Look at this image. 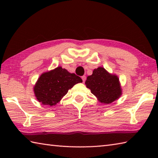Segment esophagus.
Returning a JSON list of instances; mask_svg holds the SVG:
<instances>
[{
    "instance_id": "34e87169",
    "label": "esophagus",
    "mask_w": 158,
    "mask_h": 158,
    "mask_svg": "<svg viewBox=\"0 0 158 158\" xmlns=\"http://www.w3.org/2000/svg\"><path fill=\"white\" fill-rule=\"evenodd\" d=\"M81 79H82V80H83V82H85V79H86V77H85V75L82 76V77H81Z\"/></svg>"
}]
</instances>
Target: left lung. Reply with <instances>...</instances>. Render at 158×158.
<instances>
[{
    "mask_svg": "<svg viewBox=\"0 0 158 158\" xmlns=\"http://www.w3.org/2000/svg\"><path fill=\"white\" fill-rule=\"evenodd\" d=\"M85 84L102 103L113 102L121 95L118 78L108 73L103 68L95 69L92 75L87 77Z\"/></svg>",
    "mask_w": 158,
    "mask_h": 158,
    "instance_id": "left-lung-1",
    "label": "left lung"
}]
</instances>
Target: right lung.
Returning a JSON list of instances; mask_svg holds the SVG:
<instances>
[{"label": "right lung", "instance_id": "1", "mask_svg": "<svg viewBox=\"0 0 158 158\" xmlns=\"http://www.w3.org/2000/svg\"><path fill=\"white\" fill-rule=\"evenodd\" d=\"M81 82L80 77L58 67L40 77L34 87L35 95L42 105L53 106L67 94L69 89Z\"/></svg>", "mask_w": 158, "mask_h": 158}]
</instances>
